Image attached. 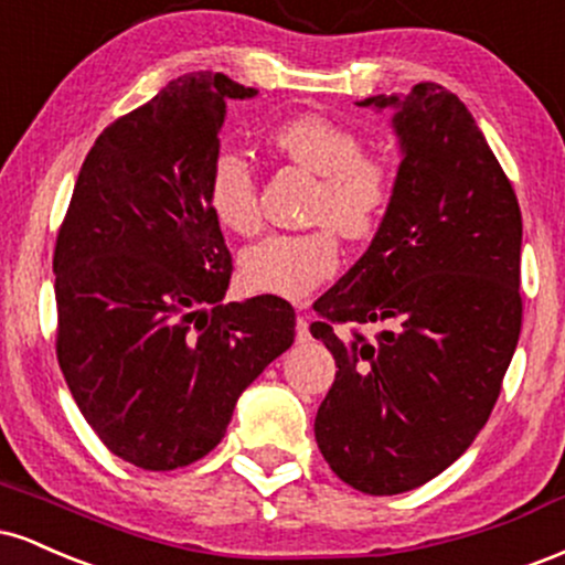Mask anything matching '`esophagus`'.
<instances>
[{
    "label": "esophagus",
    "mask_w": 565,
    "mask_h": 565,
    "mask_svg": "<svg viewBox=\"0 0 565 565\" xmlns=\"http://www.w3.org/2000/svg\"><path fill=\"white\" fill-rule=\"evenodd\" d=\"M305 308H308V302H297V310H300V316H297V323H295V337H297V342H310V323H308V316H302Z\"/></svg>",
    "instance_id": "esophagus-1"
}]
</instances>
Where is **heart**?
Here are the masks:
<instances>
[{
	"label": "heart",
	"instance_id": "1",
	"mask_svg": "<svg viewBox=\"0 0 565 565\" xmlns=\"http://www.w3.org/2000/svg\"><path fill=\"white\" fill-rule=\"evenodd\" d=\"M270 146L291 164L319 174L305 233H278L249 246L238 260L244 284L276 297L310 295L340 268V236H377L395 199V174L385 159L364 153L355 129L319 114L291 116L270 132ZM206 204L225 231L252 236L263 225L260 183L238 151L215 153L206 174Z\"/></svg>",
	"mask_w": 565,
	"mask_h": 565
}]
</instances>
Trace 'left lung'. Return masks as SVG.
Wrapping results in <instances>:
<instances>
[{"label": "left lung", "instance_id": "left-lung-1", "mask_svg": "<svg viewBox=\"0 0 565 565\" xmlns=\"http://www.w3.org/2000/svg\"><path fill=\"white\" fill-rule=\"evenodd\" d=\"M395 108V199L359 263L313 310L310 334L332 350L334 385L316 444L353 489H417L462 457L502 391L521 334V206L457 95L423 82ZM392 327L369 341L342 322Z\"/></svg>", "mask_w": 565, "mask_h": 565}]
</instances>
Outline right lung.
Masks as SVG:
<instances>
[{"instance_id": "obj_1", "label": "right lung", "mask_w": 565, "mask_h": 565, "mask_svg": "<svg viewBox=\"0 0 565 565\" xmlns=\"http://www.w3.org/2000/svg\"><path fill=\"white\" fill-rule=\"evenodd\" d=\"M257 89L178 76L89 148L57 231V364L97 438L135 468L193 465L238 395L295 342L274 295L223 302L233 260L206 204L225 100Z\"/></svg>"}]
</instances>
